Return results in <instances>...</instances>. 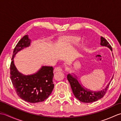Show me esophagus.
<instances>
[{"label":"esophagus","mask_w":121,"mask_h":121,"mask_svg":"<svg viewBox=\"0 0 121 121\" xmlns=\"http://www.w3.org/2000/svg\"><path fill=\"white\" fill-rule=\"evenodd\" d=\"M62 71V69H61L60 67H56L55 70H54V72H59V71Z\"/></svg>","instance_id":"1"}]
</instances>
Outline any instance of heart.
Returning a JSON list of instances; mask_svg holds the SVG:
<instances>
[{
	"mask_svg": "<svg viewBox=\"0 0 121 121\" xmlns=\"http://www.w3.org/2000/svg\"><path fill=\"white\" fill-rule=\"evenodd\" d=\"M80 38L78 37H69L64 39L61 42V43L65 46H74L76 45L80 42Z\"/></svg>",
	"mask_w": 121,
	"mask_h": 121,
	"instance_id": "b5f03b06",
	"label": "heart"
}]
</instances>
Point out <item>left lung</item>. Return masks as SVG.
I'll list each match as a JSON object with an SVG mask.
<instances>
[{"label":"left lung","mask_w":121,"mask_h":121,"mask_svg":"<svg viewBox=\"0 0 121 121\" xmlns=\"http://www.w3.org/2000/svg\"><path fill=\"white\" fill-rule=\"evenodd\" d=\"M100 45L101 46L108 47L110 49V50L112 51L111 46L108 42V41L104 37H101L100 38ZM112 56H113V53ZM113 78V75L109 83L106 86V88L98 91H92L84 86L79 81L78 77L74 73H72V74H68L67 75L68 80L70 84L74 95L79 101L84 102V103H91V102L96 101L99 99L102 98L106 94Z\"/></svg>","instance_id":"obj_1"}]
</instances>
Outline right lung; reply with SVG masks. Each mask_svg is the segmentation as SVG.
<instances>
[{
	"instance_id": "1",
	"label": "right lung",
	"mask_w": 121,
	"mask_h": 121,
	"mask_svg": "<svg viewBox=\"0 0 121 121\" xmlns=\"http://www.w3.org/2000/svg\"><path fill=\"white\" fill-rule=\"evenodd\" d=\"M31 40L25 35L15 46L10 65V78L17 93L21 99L30 103L43 101L50 96L54 87L52 66H42L36 72L24 75L17 70L14 58L19 51L30 46Z\"/></svg>"
}]
</instances>
